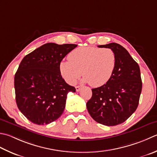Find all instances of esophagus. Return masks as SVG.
Returning a JSON list of instances; mask_svg holds the SVG:
<instances>
[{"label": "esophagus", "mask_w": 157, "mask_h": 157, "mask_svg": "<svg viewBox=\"0 0 157 157\" xmlns=\"http://www.w3.org/2000/svg\"><path fill=\"white\" fill-rule=\"evenodd\" d=\"M82 86H75V89H76V91L78 92L80 90Z\"/></svg>", "instance_id": "obj_1"}]
</instances>
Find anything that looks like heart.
<instances>
[{"label": "heart", "instance_id": "1", "mask_svg": "<svg viewBox=\"0 0 157 157\" xmlns=\"http://www.w3.org/2000/svg\"><path fill=\"white\" fill-rule=\"evenodd\" d=\"M68 59L61 61L59 70L70 84H74L82 71L84 82L92 86H101L109 80L116 65V54L109 48H78L70 52Z\"/></svg>", "mask_w": 157, "mask_h": 157}]
</instances>
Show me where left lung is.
I'll list each match as a JSON object with an SVG mask.
<instances>
[{"mask_svg":"<svg viewBox=\"0 0 157 157\" xmlns=\"http://www.w3.org/2000/svg\"><path fill=\"white\" fill-rule=\"evenodd\" d=\"M98 47L112 50L116 56V65L106 84L92 89L93 95L86 107L98 123L116 126L127 121L139 104L142 88L140 67L120 44L111 43Z\"/></svg>","mask_w":157,"mask_h":157,"instance_id":"1","label":"left lung"}]
</instances>
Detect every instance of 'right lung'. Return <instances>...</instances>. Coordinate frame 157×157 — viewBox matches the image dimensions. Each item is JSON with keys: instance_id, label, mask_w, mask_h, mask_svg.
<instances>
[{"instance_id": "1", "label": "right lung", "mask_w": 157, "mask_h": 157, "mask_svg": "<svg viewBox=\"0 0 157 157\" xmlns=\"http://www.w3.org/2000/svg\"><path fill=\"white\" fill-rule=\"evenodd\" d=\"M77 46L48 43L21 61L14 78L15 101L33 123L44 125L56 121L64 112L67 94L75 92L62 78L59 64Z\"/></svg>"}]
</instances>
